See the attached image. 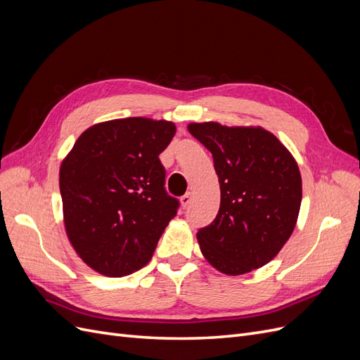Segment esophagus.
<instances>
[{
  "label": "esophagus",
  "mask_w": 360,
  "mask_h": 360,
  "mask_svg": "<svg viewBox=\"0 0 360 360\" xmlns=\"http://www.w3.org/2000/svg\"><path fill=\"white\" fill-rule=\"evenodd\" d=\"M192 200H193V197H192V193L191 192H186L183 195V197L180 198V201H181V205L183 207H189L191 205V202H192Z\"/></svg>",
  "instance_id": "obj_1"
}]
</instances>
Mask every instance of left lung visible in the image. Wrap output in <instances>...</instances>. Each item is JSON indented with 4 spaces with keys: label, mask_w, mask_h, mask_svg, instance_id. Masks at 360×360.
<instances>
[{
    "label": "left lung",
    "mask_w": 360,
    "mask_h": 360,
    "mask_svg": "<svg viewBox=\"0 0 360 360\" xmlns=\"http://www.w3.org/2000/svg\"><path fill=\"white\" fill-rule=\"evenodd\" d=\"M188 129L212 153L221 186L219 212L197 234L202 255L226 275L263 267L296 226L302 202L296 160L261 127L191 123Z\"/></svg>",
    "instance_id": "1"
}]
</instances>
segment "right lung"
Instances as JSON below:
<instances>
[{"label":"right lung","mask_w":360,"mask_h":360,"mask_svg":"<svg viewBox=\"0 0 360 360\" xmlns=\"http://www.w3.org/2000/svg\"><path fill=\"white\" fill-rule=\"evenodd\" d=\"M176 135L171 122L130 117L99 123L76 139L60 168L64 225L78 255L120 278L153 257L180 201L165 189L159 155Z\"/></svg>","instance_id":"obj_1"}]
</instances>
